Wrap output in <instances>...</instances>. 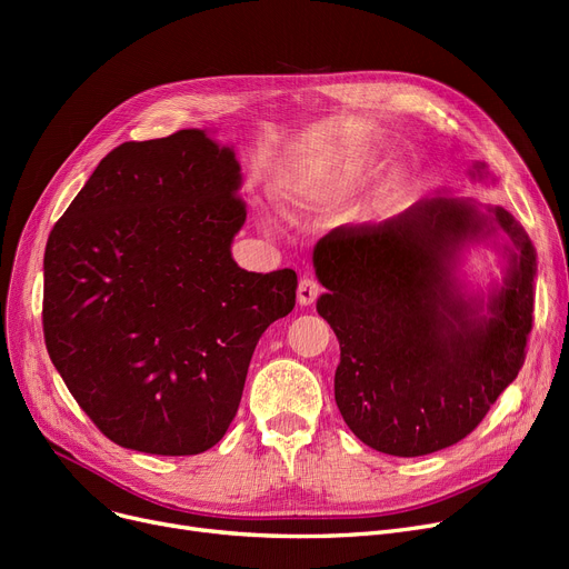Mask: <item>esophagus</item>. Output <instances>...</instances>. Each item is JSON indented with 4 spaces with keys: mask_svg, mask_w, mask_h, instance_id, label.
I'll return each mask as SVG.
<instances>
[{
    "mask_svg": "<svg viewBox=\"0 0 569 569\" xmlns=\"http://www.w3.org/2000/svg\"><path fill=\"white\" fill-rule=\"evenodd\" d=\"M320 292H322L320 283L316 279H311V277H305L300 281V286H297V302H300L302 307H311L318 300Z\"/></svg>",
    "mask_w": 569,
    "mask_h": 569,
    "instance_id": "34e87169",
    "label": "esophagus"
}]
</instances>
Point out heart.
Here are the masks:
<instances>
[{"label": "heart", "mask_w": 569, "mask_h": 569, "mask_svg": "<svg viewBox=\"0 0 569 569\" xmlns=\"http://www.w3.org/2000/svg\"><path fill=\"white\" fill-rule=\"evenodd\" d=\"M371 172H373V163L367 159H360V161L350 163L341 174H337L330 184L318 187V189H313V187L300 189L295 184H283V187H279L277 196H279V202L288 217L302 219L307 214L320 212V209H327V207H332V204L350 198L357 189L367 182ZM397 189H399L397 184H387L382 196L392 198V196H397Z\"/></svg>", "instance_id": "1"}]
</instances>
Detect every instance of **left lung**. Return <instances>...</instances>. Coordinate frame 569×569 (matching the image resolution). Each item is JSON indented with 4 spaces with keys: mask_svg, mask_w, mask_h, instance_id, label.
<instances>
[{
    "mask_svg": "<svg viewBox=\"0 0 569 569\" xmlns=\"http://www.w3.org/2000/svg\"><path fill=\"white\" fill-rule=\"evenodd\" d=\"M472 177L487 166L475 163ZM491 243L503 279L468 291L462 251ZM316 305L341 362L335 399L365 445L425 457L466 438L510 385L532 327L537 253L523 226L498 204L440 193L406 212L341 226L313 249Z\"/></svg>",
    "mask_w": 569,
    "mask_h": 569,
    "instance_id": "8db88e82",
    "label": "left lung"
}]
</instances>
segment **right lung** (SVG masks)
Returning a JSON list of instances; mask_svg holds the SVG:
<instances>
[{
  "label": "right lung",
  "instance_id": "right-lung-1",
  "mask_svg": "<svg viewBox=\"0 0 569 569\" xmlns=\"http://www.w3.org/2000/svg\"><path fill=\"white\" fill-rule=\"evenodd\" d=\"M234 149L202 129L124 142L48 237L43 335L99 431L127 450L214 447L242 401L258 339L295 307L297 274L247 272Z\"/></svg>",
  "mask_w": 569,
  "mask_h": 569
}]
</instances>
